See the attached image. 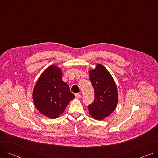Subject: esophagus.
Returning a JSON list of instances; mask_svg holds the SVG:
<instances>
[{"label": "esophagus", "instance_id": "obj_1", "mask_svg": "<svg viewBox=\"0 0 158 158\" xmlns=\"http://www.w3.org/2000/svg\"><path fill=\"white\" fill-rule=\"evenodd\" d=\"M75 96H76V99H79V98H81V95L80 94H79V93H77V94H75Z\"/></svg>", "mask_w": 158, "mask_h": 158}]
</instances>
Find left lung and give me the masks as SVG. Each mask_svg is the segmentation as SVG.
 Returning a JSON list of instances; mask_svg holds the SVG:
<instances>
[{
	"instance_id": "1",
	"label": "left lung",
	"mask_w": 158,
	"mask_h": 158,
	"mask_svg": "<svg viewBox=\"0 0 158 158\" xmlns=\"http://www.w3.org/2000/svg\"><path fill=\"white\" fill-rule=\"evenodd\" d=\"M90 81L95 93V99L88 106L89 114L96 120H103L113 112L118 102L116 82L110 73L102 64L89 71Z\"/></svg>"
}]
</instances>
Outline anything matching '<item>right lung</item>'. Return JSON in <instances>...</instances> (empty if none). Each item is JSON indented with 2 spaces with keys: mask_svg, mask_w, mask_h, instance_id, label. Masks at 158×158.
<instances>
[{
  "mask_svg": "<svg viewBox=\"0 0 158 158\" xmlns=\"http://www.w3.org/2000/svg\"><path fill=\"white\" fill-rule=\"evenodd\" d=\"M62 76L61 69L51 65L42 72L33 89L32 99L35 107L49 119L59 118L75 98Z\"/></svg>",
  "mask_w": 158,
  "mask_h": 158,
  "instance_id": "add662e5",
  "label": "right lung"
}]
</instances>
